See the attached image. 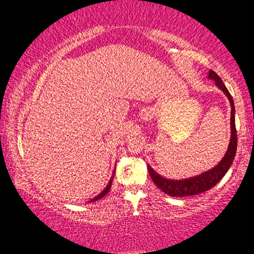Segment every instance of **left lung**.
<instances>
[{
    "label": "left lung",
    "instance_id": "obj_1",
    "mask_svg": "<svg viewBox=\"0 0 254 254\" xmlns=\"http://www.w3.org/2000/svg\"><path fill=\"white\" fill-rule=\"evenodd\" d=\"M208 78L213 79L215 81V85L218 88L223 91L226 97L229 98L231 104V140L229 143V148L225 156L223 157L222 160L218 162L214 168L209 169L205 173L197 175L195 177L180 179V180H173L167 179L162 177L159 174H157L151 167L148 165V171L150 174V177L153 180V183L157 185L159 189H161L163 192L167 195L173 197H185V196H191L197 195L200 192H204L208 190L212 187H214L220 180L224 177L227 170L230 169L232 162L234 160L235 153H236V147H238V136H236V128H235V107H234V101L232 98L230 92L227 91L223 80L220 78L216 72L214 70L208 71Z\"/></svg>",
    "mask_w": 254,
    "mask_h": 254
}]
</instances>
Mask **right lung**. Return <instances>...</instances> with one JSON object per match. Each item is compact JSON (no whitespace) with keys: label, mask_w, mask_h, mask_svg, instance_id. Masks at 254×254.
Here are the masks:
<instances>
[{"label":"right lung","mask_w":254,"mask_h":254,"mask_svg":"<svg viewBox=\"0 0 254 254\" xmlns=\"http://www.w3.org/2000/svg\"><path fill=\"white\" fill-rule=\"evenodd\" d=\"M114 173L115 171H113V176H112L111 177V179H110V182H109V184H107V186L104 188V190H103L101 194H98L97 196H95L94 197L93 199H91V200H88V203H92V201H96V200H98V199H101L102 197H104L107 192L110 191V189H111V186H112V182H113V178H114Z\"/></svg>","instance_id":"right-lung-1"}]
</instances>
